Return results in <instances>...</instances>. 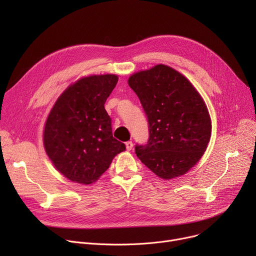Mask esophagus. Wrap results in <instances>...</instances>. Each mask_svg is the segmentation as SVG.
<instances>
[{
	"label": "esophagus",
	"mask_w": 256,
	"mask_h": 256,
	"mask_svg": "<svg viewBox=\"0 0 256 256\" xmlns=\"http://www.w3.org/2000/svg\"><path fill=\"white\" fill-rule=\"evenodd\" d=\"M132 141H128V142H126V150H132Z\"/></svg>",
	"instance_id": "esophagus-1"
}]
</instances>
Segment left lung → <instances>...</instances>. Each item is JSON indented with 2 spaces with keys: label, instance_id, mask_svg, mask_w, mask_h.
<instances>
[{
  "label": "left lung",
  "instance_id": "1",
  "mask_svg": "<svg viewBox=\"0 0 256 256\" xmlns=\"http://www.w3.org/2000/svg\"><path fill=\"white\" fill-rule=\"evenodd\" d=\"M148 121L150 138L136 145L141 162L163 180L189 171L206 150L212 122L200 94L182 74L158 64L128 78Z\"/></svg>",
  "mask_w": 256,
  "mask_h": 256
}]
</instances>
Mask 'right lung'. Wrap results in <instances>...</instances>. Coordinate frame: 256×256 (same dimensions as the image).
Wrapping results in <instances>:
<instances>
[{"label": "right lung", "mask_w": 256, "mask_h": 256, "mask_svg": "<svg viewBox=\"0 0 256 256\" xmlns=\"http://www.w3.org/2000/svg\"><path fill=\"white\" fill-rule=\"evenodd\" d=\"M118 82L115 74L90 76L67 88L46 119V152L55 168L72 182L92 184L126 150L113 138L104 102Z\"/></svg>", "instance_id": "obj_1"}]
</instances>
